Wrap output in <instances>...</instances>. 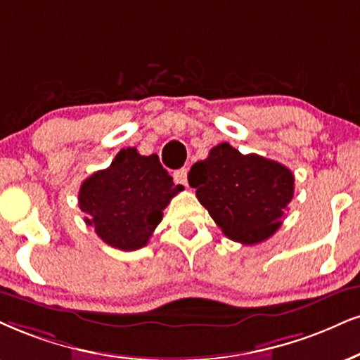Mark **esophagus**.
Here are the masks:
<instances>
[{"instance_id":"obj_1","label":"esophagus","mask_w":360,"mask_h":360,"mask_svg":"<svg viewBox=\"0 0 360 360\" xmlns=\"http://www.w3.org/2000/svg\"><path fill=\"white\" fill-rule=\"evenodd\" d=\"M188 168H180V170H176L173 173V180H175V184L179 185H187L188 184Z\"/></svg>"}]
</instances>
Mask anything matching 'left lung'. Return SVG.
<instances>
[{
    "label": "left lung",
    "instance_id": "left-lung-1",
    "mask_svg": "<svg viewBox=\"0 0 360 360\" xmlns=\"http://www.w3.org/2000/svg\"><path fill=\"white\" fill-rule=\"evenodd\" d=\"M294 173L260 155H242L229 143L214 146L190 168L197 198L235 242L254 245L282 225L294 197Z\"/></svg>",
    "mask_w": 360,
    "mask_h": 360
}]
</instances>
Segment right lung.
Returning a JSON list of instances; mask_svg holds the SVG:
<instances>
[{
    "label": "right lung",
    "mask_w": 360,
    "mask_h": 360,
    "mask_svg": "<svg viewBox=\"0 0 360 360\" xmlns=\"http://www.w3.org/2000/svg\"><path fill=\"white\" fill-rule=\"evenodd\" d=\"M181 188L173 184L158 155L145 157L128 146L108 168L83 181L78 203L86 215L85 224L101 240L131 252L148 243L165 207Z\"/></svg>",
    "instance_id": "right-lung-1"
}]
</instances>
